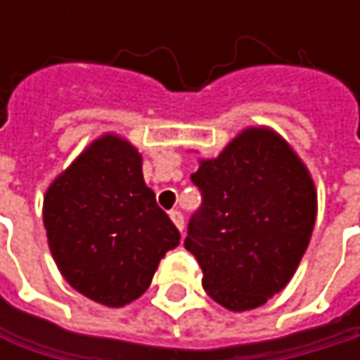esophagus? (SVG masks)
<instances>
[{
	"label": "esophagus",
	"instance_id": "34e87169",
	"mask_svg": "<svg viewBox=\"0 0 360 360\" xmlns=\"http://www.w3.org/2000/svg\"><path fill=\"white\" fill-rule=\"evenodd\" d=\"M169 214H171V219H173V223L177 225V229H179L181 233H183V214H181L179 210H171Z\"/></svg>",
	"mask_w": 360,
	"mask_h": 360
}]
</instances>
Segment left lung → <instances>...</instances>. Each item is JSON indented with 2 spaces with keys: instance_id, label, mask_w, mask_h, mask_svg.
Segmentation results:
<instances>
[{
  "instance_id": "1",
  "label": "left lung",
  "mask_w": 360,
  "mask_h": 360,
  "mask_svg": "<svg viewBox=\"0 0 360 360\" xmlns=\"http://www.w3.org/2000/svg\"><path fill=\"white\" fill-rule=\"evenodd\" d=\"M191 183L202 206L185 248L202 266V285L221 307L242 313L281 292L298 269L317 217L307 167L275 131L250 127Z\"/></svg>"
}]
</instances>
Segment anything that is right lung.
I'll return each instance as SVG.
<instances>
[{
  "instance_id": "add662e5",
  "label": "right lung",
  "mask_w": 360,
  "mask_h": 360,
  "mask_svg": "<svg viewBox=\"0 0 360 360\" xmlns=\"http://www.w3.org/2000/svg\"><path fill=\"white\" fill-rule=\"evenodd\" d=\"M43 225L64 279L114 309L150 288L160 258L181 240L143 181L141 154L112 133L47 187Z\"/></svg>"
}]
</instances>
